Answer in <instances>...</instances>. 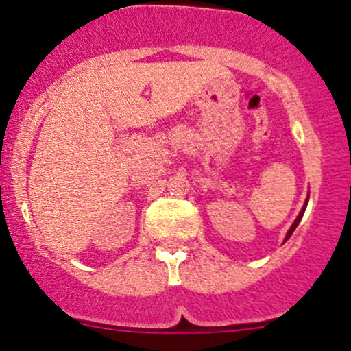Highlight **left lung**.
<instances>
[{
	"instance_id": "8db88e82",
	"label": "left lung",
	"mask_w": 351,
	"mask_h": 351,
	"mask_svg": "<svg viewBox=\"0 0 351 351\" xmlns=\"http://www.w3.org/2000/svg\"><path fill=\"white\" fill-rule=\"evenodd\" d=\"M307 203H308V198H307V199H305V204H304V208H302V211L299 213V216H297V219H295V221H293V224H292V226H291V229H289L287 236H285V239H284V241H287V239H289V237H291V236H292V232H293V231H295V228H297V226H299V223H300L302 216H304V213H305V208H307Z\"/></svg>"
}]
</instances>
